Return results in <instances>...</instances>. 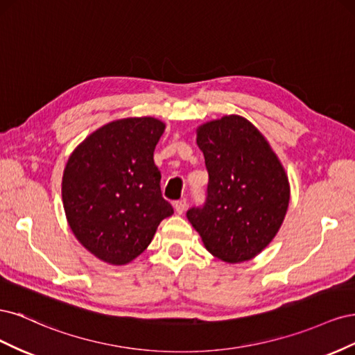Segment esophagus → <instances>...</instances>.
Listing matches in <instances>:
<instances>
[{
  "instance_id": "esophagus-1",
  "label": "esophagus",
  "mask_w": 355,
  "mask_h": 355,
  "mask_svg": "<svg viewBox=\"0 0 355 355\" xmlns=\"http://www.w3.org/2000/svg\"><path fill=\"white\" fill-rule=\"evenodd\" d=\"M185 209H187V200H185V198H184V200H179V201L175 202V210H176L178 214L184 213Z\"/></svg>"
}]
</instances>
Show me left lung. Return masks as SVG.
<instances>
[{"label":"left lung","instance_id":"obj_1","mask_svg":"<svg viewBox=\"0 0 355 355\" xmlns=\"http://www.w3.org/2000/svg\"><path fill=\"white\" fill-rule=\"evenodd\" d=\"M197 145L209 171L207 197L187 218L218 259L249 261L284 220L290 200L286 171L263 135L240 115L200 125Z\"/></svg>","mask_w":355,"mask_h":355}]
</instances>
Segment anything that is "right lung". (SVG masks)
Instances as JSON below:
<instances>
[{
    "mask_svg": "<svg viewBox=\"0 0 355 355\" xmlns=\"http://www.w3.org/2000/svg\"><path fill=\"white\" fill-rule=\"evenodd\" d=\"M166 124L153 116L123 118L93 132L75 148L62 178L69 228L92 254L125 265L153 241L173 214L161 196L154 149Z\"/></svg>",
    "mask_w": 355,
    "mask_h": 355,
    "instance_id": "obj_1",
    "label": "right lung"
}]
</instances>
